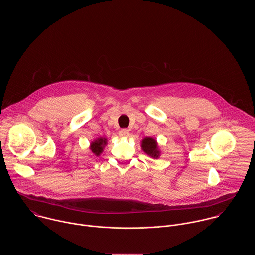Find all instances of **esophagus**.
Here are the masks:
<instances>
[{"label":"esophagus","instance_id":"1","mask_svg":"<svg viewBox=\"0 0 255 255\" xmlns=\"http://www.w3.org/2000/svg\"><path fill=\"white\" fill-rule=\"evenodd\" d=\"M119 134H120L121 137H125V138H126V137H128V136H129V130L127 129V128L121 129L120 132H119Z\"/></svg>","mask_w":255,"mask_h":255}]
</instances>
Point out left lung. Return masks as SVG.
I'll return each mask as SVG.
<instances>
[{"mask_svg":"<svg viewBox=\"0 0 255 255\" xmlns=\"http://www.w3.org/2000/svg\"><path fill=\"white\" fill-rule=\"evenodd\" d=\"M141 148L142 150L145 152L147 155L151 156L152 158H159L160 156V150L158 148V143L157 141L152 138V137H145L142 141H141Z\"/></svg>","mask_w":255,"mask_h":255,"instance_id":"obj_1","label":"left lung"}]
</instances>
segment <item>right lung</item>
<instances>
[{
	"label": "right lung",
	"mask_w": 255,
	"mask_h": 255,
	"mask_svg": "<svg viewBox=\"0 0 255 255\" xmlns=\"http://www.w3.org/2000/svg\"><path fill=\"white\" fill-rule=\"evenodd\" d=\"M106 145H107V139L105 137H99L96 140L91 142L90 150L95 156H100V154L103 152V149Z\"/></svg>",
	"instance_id": "add662e5"
}]
</instances>
